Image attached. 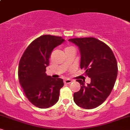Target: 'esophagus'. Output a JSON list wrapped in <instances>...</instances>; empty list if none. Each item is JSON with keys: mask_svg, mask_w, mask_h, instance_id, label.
Masks as SVG:
<instances>
[{"mask_svg": "<svg viewBox=\"0 0 130 130\" xmlns=\"http://www.w3.org/2000/svg\"><path fill=\"white\" fill-rule=\"evenodd\" d=\"M72 82V80L70 79H66L64 80V84H70V83Z\"/></svg>", "mask_w": 130, "mask_h": 130, "instance_id": "esophagus-1", "label": "esophagus"}]
</instances>
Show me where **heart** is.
I'll return each instance as SVG.
<instances>
[{
  "mask_svg": "<svg viewBox=\"0 0 130 130\" xmlns=\"http://www.w3.org/2000/svg\"><path fill=\"white\" fill-rule=\"evenodd\" d=\"M72 48H74L72 47V46H69V47H67L65 48V50H69V49H72Z\"/></svg>",
  "mask_w": 130,
  "mask_h": 130,
  "instance_id": "1",
  "label": "heart"
}]
</instances>
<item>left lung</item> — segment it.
Segmentation results:
<instances>
[{
	"mask_svg": "<svg viewBox=\"0 0 130 130\" xmlns=\"http://www.w3.org/2000/svg\"><path fill=\"white\" fill-rule=\"evenodd\" d=\"M69 41L79 47L80 69L90 78L88 85H85L84 80H76L80 84V89L73 94L74 101L84 109H93L106 100L114 86L118 74L117 60L109 46L93 37Z\"/></svg>",
	"mask_w": 130,
	"mask_h": 130,
	"instance_id": "1",
	"label": "left lung"
}]
</instances>
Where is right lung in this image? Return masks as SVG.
I'll list each match as a JSON object with an SVG mask.
<instances>
[{"label":"right lung","mask_w":130,"mask_h":130,"mask_svg":"<svg viewBox=\"0 0 130 130\" xmlns=\"http://www.w3.org/2000/svg\"><path fill=\"white\" fill-rule=\"evenodd\" d=\"M64 41L61 37L40 36L28 46L19 61V83L29 102L38 108L50 107L59 99L63 79L47 76L45 71L53 49Z\"/></svg>","instance_id":"obj_1"}]
</instances>
